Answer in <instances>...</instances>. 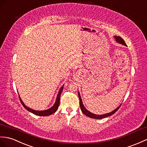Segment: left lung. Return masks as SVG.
I'll return each instance as SVG.
<instances>
[{
    "instance_id": "left-lung-1",
    "label": "left lung",
    "mask_w": 147,
    "mask_h": 147,
    "mask_svg": "<svg viewBox=\"0 0 147 147\" xmlns=\"http://www.w3.org/2000/svg\"><path fill=\"white\" fill-rule=\"evenodd\" d=\"M115 38L116 39V40H117V41L118 42L123 44V45L127 46V44H126V43H125V40H124L121 37H120V36H115ZM78 96H79V98H80V108H81V111L83 113V114H84L85 115H86L87 117H90V118H91L101 119V118H106V117H110V116H111V115H113L116 111H117L118 109L120 108V107H121V105H120L117 108H116L115 110H113V111L110 112V113H107V114L101 115H94V114L91 113V112H90L89 111L87 110L86 109L84 108V105H83V102H82V100H81L80 94L79 93H78Z\"/></svg>"
}]
</instances>
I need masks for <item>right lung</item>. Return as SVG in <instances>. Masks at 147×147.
Returning a JSON list of instances; mask_svg holds the SVG:
<instances>
[{
    "label": "right lung",
    "mask_w": 147,
    "mask_h": 147,
    "mask_svg": "<svg viewBox=\"0 0 147 147\" xmlns=\"http://www.w3.org/2000/svg\"><path fill=\"white\" fill-rule=\"evenodd\" d=\"M63 88H64L63 86L61 88V89H60L59 93H58L57 96L55 103H54V105L52 107H51L49 109H48V110H44V111H36V110H32V109H30V108H28L27 107H26V106L24 105V103L23 102H22V101L21 100V98H20L19 96V100H20V102H21L22 105H23V107H24L27 111L31 112V113H32L33 114L36 115L42 116V117H46V116H49V115H50L51 114L54 113H55L57 110L58 107H59V103H60V96H61V92H62Z\"/></svg>",
    "instance_id": "obj_1"
}]
</instances>
